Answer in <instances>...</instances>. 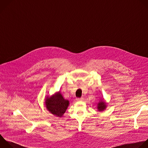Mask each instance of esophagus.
I'll return each mask as SVG.
<instances>
[{
	"label": "esophagus",
	"instance_id": "1",
	"mask_svg": "<svg viewBox=\"0 0 148 148\" xmlns=\"http://www.w3.org/2000/svg\"><path fill=\"white\" fill-rule=\"evenodd\" d=\"M84 100V97H78V98H76V101H82Z\"/></svg>",
	"mask_w": 148,
	"mask_h": 148
}]
</instances>
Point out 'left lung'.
Listing matches in <instances>:
<instances>
[{"instance_id":"left-lung-1","label":"left lung","mask_w":148,"mask_h":148,"mask_svg":"<svg viewBox=\"0 0 148 148\" xmlns=\"http://www.w3.org/2000/svg\"><path fill=\"white\" fill-rule=\"evenodd\" d=\"M106 107H107V106H106V102H105L104 101L101 100L99 103H98L97 109L98 111L102 112V111H103L105 109H106Z\"/></svg>"}]
</instances>
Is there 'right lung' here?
<instances>
[{"label":"right lung","instance_id":"1","mask_svg":"<svg viewBox=\"0 0 148 148\" xmlns=\"http://www.w3.org/2000/svg\"><path fill=\"white\" fill-rule=\"evenodd\" d=\"M45 105L49 112L57 117H61L66 112L69 105V101L64 99L61 93L58 92L50 97H46Z\"/></svg>","mask_w":148,"mask_h":148}]
</instances>
